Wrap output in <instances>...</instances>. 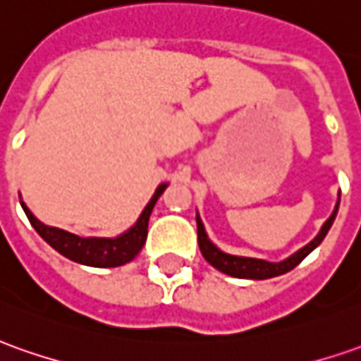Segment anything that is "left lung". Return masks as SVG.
<instances>
[{
    "label": "left lung",
    "instance_id": "8db88e82",
    "mask_svg": "<svg viewBox=\"0 0 361 361\" xmlns=\"http://www.w3.org/2000/svg\"><path fill=\"white\" fill-rule=\"evenodd\" d=\"M338 205H340V200L336 203L334 213L328 217V221L322 225L320 233L316 235L312 241L308 243L306 247H302L300 251H296L293 257L284 259L281 263H269V261H263V259H249V257H235V255H227V252L219 251L215 245H213L207 235H205V229H203V223L197 217V243H200V251L201 255L205 257V261L215 267L217 271L229 274V276H235V279H255V281H263V279H273V276H279V274L288 273L293 271L294 267L298 263H302V259L306 255L314 251L316 247L322 243V239L326 237V233L330 231L332 223L336 219V213H338Z\"/></svg>",
    "mask_w": 361,
    "mask_h": 361
}]
</instances>
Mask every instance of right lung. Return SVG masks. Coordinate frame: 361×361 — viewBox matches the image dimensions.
Segmentation results:
<instances>
[{
    "mask_svg": "<svg viewBox=\"0 0 361 361\" xmlns=\"http://www.w3.org/2000/svg\"><path fill=\"white\" fill-rule=\"evenodd\" d=\"M168 188V183H161L156 190L154 197L149 200L146 209L140 215L138 223L120 235L116 239H98V237H78L73 233L63 231L57 227H49L45 223H41L33 213L27 209V205L21 201V207L25 212L29 223L35 227V231L45 239L55 251H59L63 257H67L71 261L80 264H88V267H120V264L130 263L144 247L146 237H148V219L149 213L154 209L156 201L160 197L164 190Z\"/></svg>",
    "mask_w": 361,
    "mask_h": 361,
    "instance_id": "add662e5",
    "label": "right lung"
}]
</instances>
